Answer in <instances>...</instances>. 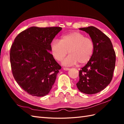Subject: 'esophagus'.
<instances>
[{
	"label": "esophagus",
	"mask_w": 124,
	"mask_h": 124,
	"mask_svg": "<svg viewBox=\"0 0 124 124\" xmlns=\"http://www.w3.org/2000/svg\"><path fill=\"white\" fill-rule=\"evenodd\" d=\"M63 69L64 70H66V71L69 70L70 69L69 68H63Z\"/></svg>",
	"instance_id": "esophagus-1"
}]
</instances>
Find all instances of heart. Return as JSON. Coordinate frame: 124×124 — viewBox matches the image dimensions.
Returning a JSON list of instances; mask_svg holds the SVG:
<instances>
[{
    "label": "heart",
    "mask_w": 124,
    "mask_h": 124,
    "mask_svg": "<svg viewBox=\"0 0 124 124\" xmlns=\"http://www.w3.org/2000/svg\"><path fill=\"white\" fill-rule=\"evenodd\" d=\"M51 51L54 59L63 61L64 65H84L89 61L94 51V43L90 38L79 32H73L62 36L60 40L54 39L51 44Z\"/></svg>",
    "instance_id": "1"
}]
</instances>
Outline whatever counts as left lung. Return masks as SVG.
<instances>
[{
  "instance_id": "8db88e82",
  "label": "left lung",
  "mask_w": 124,
  "mask_h": 124,
  "mask_svg": "<svg viewBox=\"0 0 124 124\" xmlns=\"http://www.w3.org/2000/svg\"><path fill=\"white\" fill-rule=\"evenodd\" d=\"M80 30L89 34L94 43L91 60L79 71V80L76 84L81 92L87 94L99 93L111 82L115 68L116 53L108 37L91 26Z\"/></svg>"
}]
</instances>
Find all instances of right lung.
Returning <instances> with one entry per match:
<instances>
[{
    "mask_svg": "<svg viewBox=\"0 0 124 124\" xmlns=\"http://www.w3.org/2000/svg\"><path fill=\"white\" fill-rule=\"evenodd\" d=\"M61 27H32L16 37L10 51L12 73L21 88L35 96L48 94L61 67L50 53Z\"/></svg>",
    "mask_w": 124,
    "mask_h": 124,
    "instance_id": "1",
    "label": "right lung"
}]
</instances>
